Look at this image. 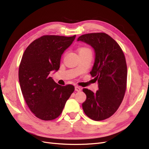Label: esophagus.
I'll return each instance as SVG.
<instances>
[{
    "label": "esophagus",
    "mask_w": 149,
    "mask_h": 149,
    "mask_svg": "<svg viewBox=\"0 0 149 149\" xmlns=\"http://www.w3.org/2000/svg\"><path fill=\"white\" fill-rule=\"evenodd\" d=\"M75 91H77V92H80V91H81V88L78 87V86H75Z\"/></svg>",
    "instance_id": "obj_1"
}]
</instances>
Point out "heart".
Masks as SVG:
<instances>
[{
  "label": "heart",
  "mask_w": 149,
  "mask_h": 149,
  "mask_svg": "<svg viewBox=\"0 0 149 149\" xmlns=\"http://www.w3.org/2000/svg\"><path fill=\"white\" fill-rule=\"evenodd\" d=\"M88 51H91L90 49L87 48V47H81L79 48L78 50L79 54L80 53H83V52H88Z\"/></svg>",
  "instance_id": "heart-1"
}]
</instances>
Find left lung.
Returning a JSON list of instances; mask_svg holds the SVG:
<instances>
[{
	"mask_svg": "<svg viewBox=\"0 0 149 149\" xmlns=\"http://www.w3.org/2000/svg\"><path fill=\"white\" fill-rule=\"evenodd\" d=\"M77 41L94 49L95 61L90 74L99 87L95 93L83 89L87 96L82 104L84 112L93 120H105L117 111L124 99L127 77L125 56L117 42L105 33H87Z\"/></svg>",
	"mask_w": 149,
	"mask_h": 149,
	"instance_id": "1",
	"label": "left lung"
}]
</instances>
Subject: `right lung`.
Segmentation results:
<instances>
[{"label": "right lung", "mask_w": 149, "mask_h": 149, "mask_svg": "<svg viewBox=\"0 0 149 149\" xmlns=\"http://www.w3.org/2000/svg\"><path fill=\"white\" fill-rule=\"evenodd\" d=\"M75 36H42L23 54L19 69L20 88L29 108L41 120H52L60 116L74 91L72 85L60 86L49 74L58 70L62 55Z\"/></svg>", "instance_id": "1"}]
</instances>
